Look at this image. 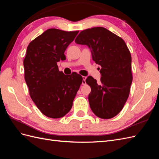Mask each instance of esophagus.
<instances>
[{"mask_svg": "<svg viewBox=\"0 0 159 159\" xmlns=\"http://www.w3.org/2000/svg\"><path fill=\"white\" fill-rule=\"evenodd\" d=\"M82 79H83V80H82V85H85V84H86V82H85L86 77H85V76H82Z\"/></svg>", "mask_w": 159, "mask_h": 159, "instance_id": "1", "label": "esophagus"}]
</instances>
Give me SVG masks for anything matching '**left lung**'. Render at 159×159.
Returning a JSON list of instances; mask_svg holds the SVG:
<instances>
[{"mask_svg": "<svg viewBox=\"0 0 159 159\" xmlns=\"http://www.w3.org/2000/svg\"><path fill=\"white\" fill-rule=\"evenodd\" d=\"M75 42L87 45L93 60L102 67L99 82L91 76L85 80L91 89L88 96L91 109L99 118L114 117L126 103L133 81L131 56L125 42L103 27L81 31Z\"/></svg>", "mask_w": 159, "mask_h": 159, "instance_id": "1", "label": "left lung"}]
</instances>
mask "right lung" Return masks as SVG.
<instances>
[{"mask_svg":"<svg viewBox=\"0 0 159 159\" xmlns=\"http://www.w3.org/2000/svg\"><path fill=\"white\" fill-rule=\"evenodd\" d=\"M79 31L50 28L28 44L24 59L25 79L30 98L46 117H64L71 109L82 84V76L66 75L57 62L66 60L64 52Z\"/></svg>","mask_w":159,"mask_h":159,"instance_id":"1","label":"right lung"}]
</instances>
